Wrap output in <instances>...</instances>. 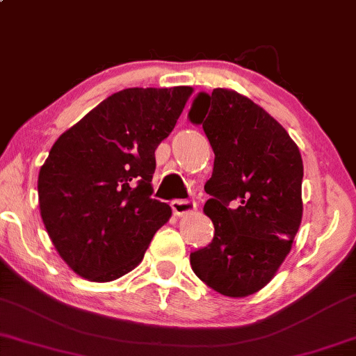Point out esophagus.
Here are the masks:
<instances>
[{
    "instance_id": "1",
    "label": "esophagus",
    "mask_w": 356,
    "mask_h": 356,
    "mask_svg": "<svg viewBox=\"0 0 356 356\" xmlns=\"http://www.w3.org/2000/svg\"><path fill=\"white\" fill-rule=\"evenodd\" d=\"M170 208H172L175 216H186L195 211L197 205L192 200H174L170 202Z\"/></svg>"
}]
</instances>
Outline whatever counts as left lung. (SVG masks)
Segmentation results:
<instances>
[{
    "mask_svg": "<svg viewBox=\"0 0 356 356\" xmlns=\"http://www.w3.org/2000/svg\"><path fill=\"white\" fill-rule=\"evenodd\" d=\"M188 117L203 127L215 165L203 211L215 236L191 254L195 275L229 298L254 295L290 254L302 218V159L288 131L249 97L200 92Z\"/></svg>",
    "mask_w": 356,
    "mask_h": 356,
    "instance_id": "obj_1",
    "label": "left lung"
}]
</instances>
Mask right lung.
I'll list each match as a JSON object with an SVG mask.
<instances>
[{
	"mask_svg": "<svg viewBox=\"0 0 356 356\" xmlns=\"http://www.w3.org/2000/svg\"><path fill=\"white\" fill-rule=\"evenodd\" d=\"M192 92L123 89L51 146L37 182L40 216L56 252L79 277L104 283L131 272L169 221L170 207L151 198L154 151Z\"/></svg>",
	"mask_w": 356,
	"mask_h": 356,
	"instance_id": "add662e5",
	"label": "right lung"
}]
</instances>
